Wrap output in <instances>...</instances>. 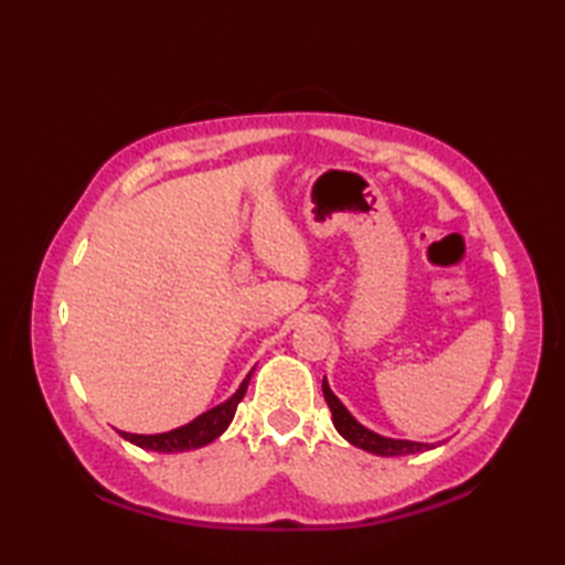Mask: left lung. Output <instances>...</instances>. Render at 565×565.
<instances>
[{"label":"left lung","instance_id":"1","mask_svg":"<svg viewBox=\"0 0 565 565\" xmlns=\"http://www.w3.org/2000/svg\"><path fill=\"white\" fill-rule=\"evenodd\" d=\"M322 393H326V401H328L330 411H332V425H334V429H338L347 441L354 444V447L364 449L369 454H376V456H405V454L429 451V449H435L437 444H439V441L437 444H425V441L383 437V435H379V431L364 427L350 411H347L338 395L332 393L328 379H322Z\"/></svg>","mask_w":565,"mask_h":565}]
</instances>
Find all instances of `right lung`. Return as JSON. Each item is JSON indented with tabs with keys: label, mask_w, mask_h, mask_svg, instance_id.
Returning <instances> with one entry per match:
<instances>
[{
	"label": "right lung",
	"mask_w": 565,
	"mask_h": 565,
	"mask_svg": "<svg viewBox=\"0 0 565 565\" xmlns=\"http://www.w3.org/2000/svg\"><path fill=\"white\" fill-rule=\"evenodd\" d=\"M255 374V369H249V374L239 383V388L231 395V398L223 401L221 405L211 407L203 415H199L196 419H191L189 425H182L170 431H160V435H130V431H121L116 429L126 441L136 444L140 449L148 451H160V454H177V451H191V449H201L211 444L213 439H218L223 431L231 427L237 403L245 398L247 393V383Z\"/></svg>",
	"instance_id": "add662e5"
}]
</instances>
